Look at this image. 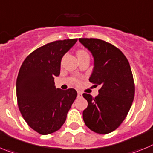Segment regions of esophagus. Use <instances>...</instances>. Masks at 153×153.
<instances>
[{"instance_id":"esophagus-1","label":"esophagus","mask_w":153,"mask_h":153,"mask_svg":"<svg viewBox=\"0 0 153 153\" xmlns=\"http://www.w3.org/2000/svg\"><path fill=\"white\" fill-rule=\"evenodd\" d=\"M82 92H80V91H78V92H77L78 97H81V96H82Z\"/></svg>"}]
</instances>
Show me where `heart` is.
<instances>
[{
	"label": "heart",
	"instance_id": "b5f03b06",
	"mask_svg": "<svg viewBox=\"0 0 153 153\" xmlns=\"http://www.w3.org/2000/svg\"><path fill=\"white\" fill-rule=\"evenodd\" d=\"M76 54H77V57H82V56L88 55L89 54H88L86 51H84V50H79V51H77V53H76ZM75 82L76 84L79 83V80H76V79Z\"/></svg>",
	"mask_w": 153,
	"mask_h": 153
}]
</instances>
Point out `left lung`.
<instances>
[{"label":"left lung","instance_id":"left-lung-1","mask_svg":"<svg viewBox=\"0 0 153 153\" xmlns=\"http://www.w3.org/2000/svg\"><path fill=\"white\" fill-rule=\"evenodd\" d=\"M79 41L94 57L89 82L101 86L95 98L82 94L88 102L83 120L95 133L109 134L120 125L132 105L135 86L131 66L122 51L110 43L98 39Z\"/></svg>","mask_w":153,"mask_h":153}]
</instances>
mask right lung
<instances>
[{"label":"right lung","instance_id":"add662e5","mask_svg":"<svg viewBox=\"0 0 153 153\" xmlns=\"http://www.w3.org/2000/svg\"><path fill=\"white\" fill-rule=\"evenodd\" d=\"M76 42L48 43L28 55L21 65L16 79L18 107L28 125L39 134L58 131L77 96L74 89H56L54 81L60 74L63 56Z\"/></svg>","mask_w":153,"mask_h":153}]
</instances>
